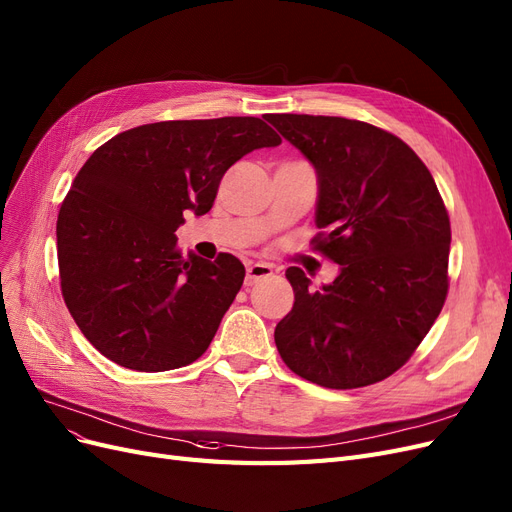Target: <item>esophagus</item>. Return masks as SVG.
I'll return each mask as SVG.
<instances>
[{
  "label": "esophagus",
  "mask_w": 512,
  "mask_h": 512,
  "mask_svg": "<svg viewBox=\"0 0 512 512\" xmlns=\"http://www.w3.org/2000/svg\"><path fill=\"white\" fill-rule=\"evenodd\" d=\"M271 275H273V267H271V264L252 262V264H248V275H245V286H254V284H258L260 279L271 277Z\"/></svg>",
  "instance_id": "obj_1"
}]
</instances>
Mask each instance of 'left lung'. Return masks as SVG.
<instances>
[{
    "instance_id": "1",
    "label": "left lung",
    "mask_w": 512,
    "mask_h": 512,
    "mask_svg": "<svg viewBox=\"0 0 512 512\" xmlns=\"http://www.w3.org/2000/svg\"><path fill=\"white\" fill-rule=\"evenodd\" d=\"M320 178L313 248L341 264L309 290L290 267L294 307L275 328L286 366L330 390L394 375L424 341L449 292L451 222L424 161L390 131L341 116L271 114Z\"/></svg>"
}]
</instances>
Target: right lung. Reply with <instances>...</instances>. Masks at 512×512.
<instances>
[{
	"mask_svg": "<svg viewBox=\"0 0 512 512\" xmlns=\"http://www.w3.org/2000/svg\"><path fill=\"white\" fill-rule=\"evenodd\" d=\"M281 137L254 116L165 120L114 135L82 165L61 203L57 254L63 301L108 360L139 370L205 354L241 290L233 254L182 256L184 211L207 214L222 175Z\"/></svg>",
	"mask_w": 512,
	"mask_h": 512,
	"instance_id": "right-lung-1",
	"label": "right lung"
}]
</instances>
